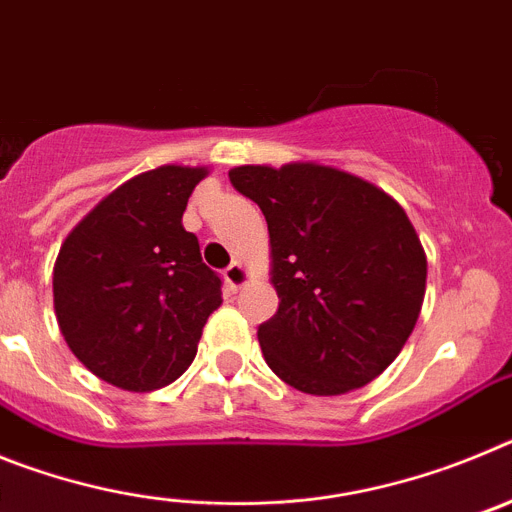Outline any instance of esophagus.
Wrapping results in <instances>:
<instances>
[{
    "instance_id": "1",
    "label": "esophagus",
    "mask_w": 512,
    "mask_h": 512,
    "mask_svg": "<svg viewBox=\"0 0 512 512\" xmlns=\"http://www.w3.org/2000/svg\"><path fill=\"white\" fill-rule=\"evenodd\" d=\"M225 282L230 284V289H241L248 282V269L241 261H233V264L225 269Z\"/></svg>"
}]
</instances>
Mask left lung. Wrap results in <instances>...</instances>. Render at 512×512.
I'll return each mask as SVG.
<instances>
[{
  "instance_id": "obj_1",
  "label": "left lung",
  "mask_w": 512,
  "mask_h": 512,
  "mask_svg": "<svg viewBox=\"0 0 512 512\" xmlns=\"http://www.w3.org/2000/svg\"><path fill=\"white\" fill-rule=\"evenodd\" d=\"M228 176L269 225L279 310L259 325V343L271 372L307 395L377 379L425 295L428 261L405 210L333 166H235Z\"/></svg>"
}]
</instances>
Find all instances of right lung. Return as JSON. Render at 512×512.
Returning a JSON list of instances; mask_svg holds the SVG:
<instances>
[{
	"label": "right lung",
	"instance_id": "right-lung-1",
	"mask_svg": "<svg viewBox=\"0 0 512 512\" xmlns=\"http://www.w3.org/2000/svg\"><path fill=\"white\" fill-rule=\"evenodd\" d=\"M205 166H158L107 194L53 266L58 328L76 359L128 392L187 372L223 282L202 264L182 215Z\"/></svg>",
	"mask_w": 512,
	"mask_h": 512
}]
</instances>
